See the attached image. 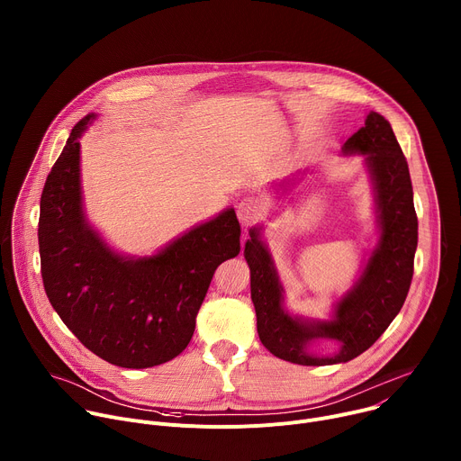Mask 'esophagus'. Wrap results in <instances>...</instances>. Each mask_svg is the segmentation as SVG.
Returning <instances> with one entry per match:
<instances>
[{
  "instance_id": "1",
  "label": "esophagus",
  "mask_w": 461,
  "mask_h": 461,
  "mask_svg": "<svg viewBox=\"0 0 461 461\" xmlns=\"http://www.w3.org/2000/svg\"><path fill=\"white\" fill-rule=\"evenodd\" d=\"M267 212V203L260 196H246L237 206V215L242 224H253L262 219Z\"/></svg>"
}]
</instances>
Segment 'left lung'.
Returning <instances> with one entry per match:
<instances>
[{"mask_svg":"<svg viewBox=\"0 0 461 461\" xmlns=\"http://www.w3.org/2000/svg\"><path fill=\"white\" fill-rule=\"evenodd\" d=\"M345 151L366 155L375 184L381 239L354 290L338 303L334 319L306 322L288 315L281 308V285L270 255L255 230L244 248L260 343L276 357L295 365L347 363L368 350L400 313L414 276L418 215L409 164L390 123L379 113H370L365 125L345 142ZM319 337L339 340L342 350L332 358L310 357L303 347Z\"/></svg>","mask_w":461,"mask_h":461,"instance_id":"left-lung-1","label":"left lung"}]
</instances>
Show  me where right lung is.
Returning <instances> with one entry per match:
<instances>
[{"label":"right lung","instance_id":"right-lung-1","mask_svg":"<svg viewBox=\"0 0 461 461\" xmlns=\"http://www.w3.org/2000/svg\"><path fill=\"white\" fill-rule=\"evenodd\" d=\"M91 118L73 127L43 185V288L65 326L104 361L123 368L162 365L189 345L217 267L240 251V224L228 210L151 258L114 255L82 212L78 139Z\"/></svg>","mask_w":461,"mask_h":461}]
</instances>
